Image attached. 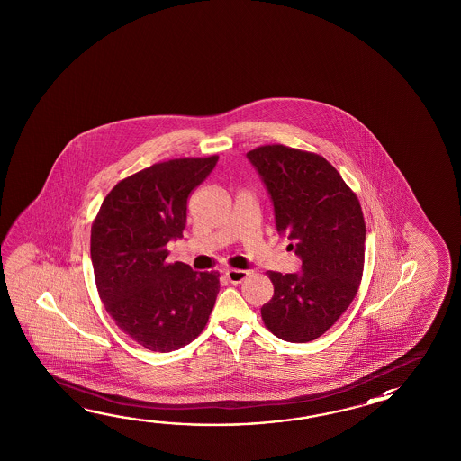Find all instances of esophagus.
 Listing matches in <instances>:
<instances>
[{
	"label": "esophagus",
	"instance_id": "obj_1",
	"mask_svg": "<svg viewBox=\"0 0 461 461\" xmlns=\"http://www.w3.org/2000/svg\"><path fill=\"white\" fill-rule=\"evenodd\" d=\"M249 275L247 270H226V278L230 282V284H240V282H244L245 276Z\"/></svg>",
	"mask_w": 461,
	"mask_h": 461
}]
</instances>
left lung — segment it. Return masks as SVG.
Wrapping results in <instances>:
<instances>
[{
    "label": "left lung",
    "instance_id": "1",
    "mask_svg": "<svg viewBox=\"0 0 461 461\" xmlns=\"http://www.w3.org/2000/svg\"><path fill=\"white\" fill-rule=\"evenodd\" d=\"M274 204L278 234L302 260V272H268L274 296L262 320L288 343L320 338L348 310L364 268L366 224L357 197L323 157L267 145L247 153Z\"/></svg>",
    "mask_w": 461,
    "mask_h": 461
}]
</instances>
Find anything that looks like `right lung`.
I'll return each mask as SVG.
<instances>
[{
    "label": "right lung",
    "instance_id": "right-lung-1",
    "mask_svg": "<svg viewBox=\"0 0 461 461\" xmlns=\"http://www.w3.org/2000/svg\"><path fill=\"white\" fill-rule=\"evenodd\" d=\"M217 159H169L125 177L92 224L98 294L118 328L149 351L169 353L196 339L216 303L219 274L167 264V244L183 237L187 197Z\"/></svg>",
    "mask_w": 461,
    "mask_h": 461
}]
</instances>
